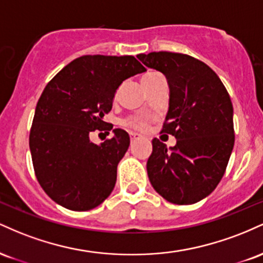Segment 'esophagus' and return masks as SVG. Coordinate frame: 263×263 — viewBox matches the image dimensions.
<instances>
[{
  "label": "esophagus",
  "instance_id": "obj_1",
  "mask_svg": "<svg viewBox=\"0 0 263 263\" xmlns=\"http://www.w3.org/2000/svg\"><path fill=\"white\" fill-rule=\"evenodd\" d=\"M129 137H131V141H136L142 138V136L140 134H137V132H131V134H129Z\"/></svg>",
  "mask_w": 263,
  "mask_h": 263
}]
</instances>
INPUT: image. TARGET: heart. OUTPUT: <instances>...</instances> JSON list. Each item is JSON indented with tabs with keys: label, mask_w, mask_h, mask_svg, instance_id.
<instances>
[{
	"label": "heart",
	"mask_w": 263,
	"mask_h": 263,
	"mask_svg": "<svg viewBox=\"0 0 263 263\" xmlns=\"http://www.w3.org/2000/svg\"><path fill=\"white\" fill-rule=\"evenodd\" d=\"M159 77H162V75L159 73H155V71H153V73L146 74L143 78H142V84H143V85H146V84L156 80L157 78H159ZM127 125L131 126V127H135V128H143L144 126H146V120L142 119V117H134V119L128 120Z\"/></svg>",
	"instance_id": "heart-1"
}]
</instances>
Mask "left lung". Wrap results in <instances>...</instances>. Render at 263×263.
Instances as JSON below:
<instances>
[{
  "instance_id": "obj_1",
  "label": "left lung",
  "mask_w": 263,
  "mask_h": 263,
  "mask_svg": "<svg viewBox=\"0 0 263 263\" xmlns=\"http://www.w3.org/2000/svg\"><path fill=\"white\" fill-rule=\"evenodd\" d=\"M137 58L167 78L170 107L162 132L177 138L170 148L152 140L149 182L171 203H197L216 188L234 148L230 96L210 66L186 54L152 52Z\"/></svg>"
}]
</instances>
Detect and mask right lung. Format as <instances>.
Segmentation results:
<instances>
[{
  "label": "right lung",
  "instance_id": "obj_1",
  "mask_svg": "<svg viewBox=\"0 0 263 263\" xmlns=\"http://www.w3.org/2000/svg\"><path fill=\"white\" fill-rule=\"evenodd\" d=\"M146 71L132 55H83L64 66L37 102L29 134L33 167L43 190L66 209H93L114 190L117 164L127 152L129 136L115 128L100 144L90 134L101 131L116 90ZM112 129V126L105 127Z\"/></svg>",
  "mask_w": 263,
  "mask_h": 263
}]
</instances>
